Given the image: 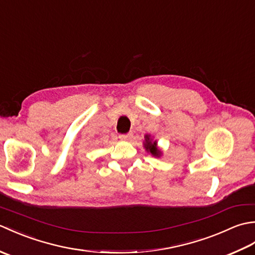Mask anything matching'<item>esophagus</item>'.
I'll use <instances>...</instances> for the list:
<instances>
[{"mask_svg":"<svg viewBox=\"0 0 255 255\" xmlns=\"http://www.w3.org/2000/svg\"><path fill=\"white\" fill-rule=\"evenodd\" d=\"M121 139H123V140H130L131 139V137H132V132H128V133H124V134H121Z\"/></svg>","mask_w":255,"mask_h":255,"instance_id":"esophagus-1","label":"esophagus"}]
</instances>
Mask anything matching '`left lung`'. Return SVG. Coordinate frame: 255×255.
<instances>
[{
    "label": "left lung",
    "mask_w": 255,
    "mask_h": 255,
    "mask_svg": "<svg viewBox=\"0 0 255 255\" xmlns=\"http://www.w3.org/2000/svg\"><path fill=\"white\" fill-rule=\"evenodd\" d=\"M143 148L148 153L154 156V158H160V156L163 154L162 150L158 147V141L151 137V134H144Z\"/></svg>",
    "instance_id": "obj_1"
}]
</instances>
